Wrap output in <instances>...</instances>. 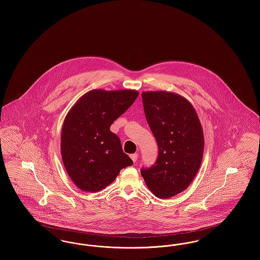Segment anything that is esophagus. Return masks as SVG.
Returning a JSON list of instances; mask_svg holds the SVG:
<instances>
[{
	"label": "esophagus",
	"mask_w": 260,
	"mask_h": 260,
	"mask_svg": "<svg viewBox=\"0 0 260 260\" xmlns=\"http://www.w3.org/2000/svg\"><path fill=\"white\" fill-rule=\"evenodd\" d=\"M131 158H132V160L136 162V160H137V158H138V155L135 153V154H133V155H131Z\"/></svg>",
	"instance_id": "34e87169"
}]
</instances>
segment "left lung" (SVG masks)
<instances>
[{
  "label": "left lung",
  "mask_w": 260,
  "mask_h": 260,
  "mask_svg": "<svg viewBox=\"0 0 260 260\" xmlns=\"http://www.w3.org/2000/svg\"><path fill=\"white\" fill-rule=\"evenodd\" d=\"M142 102L159 154L155 164L141 169L150 191L168 199L184 191L198 173L204 134L198 115L183 96L169 91H144Z\"/></svg>",
  "instance_id": "1"
}]
</instances>
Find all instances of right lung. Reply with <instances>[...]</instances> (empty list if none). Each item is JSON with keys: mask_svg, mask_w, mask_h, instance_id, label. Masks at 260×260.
Returning a JSON list of instances; mask_svg holds the SVG:
<instances>
[{"mask_svg": "<svg viewBox=\"0 0 260 260\" xmlns=\"http://www.w3.org/2000/svg\"><path fill=\"white\" fill-rule=\"evenodd\" d=\"M137 96L138 91L133 89H93L68 112L62 125V161L72 181L83 191L104 189L122 169L134 164L110 126Z\"/></svg>", "mask_w": 260, "mask_h": 260, "instance_id": "right-lung-1", "label": "right lung"}]
</instances>
